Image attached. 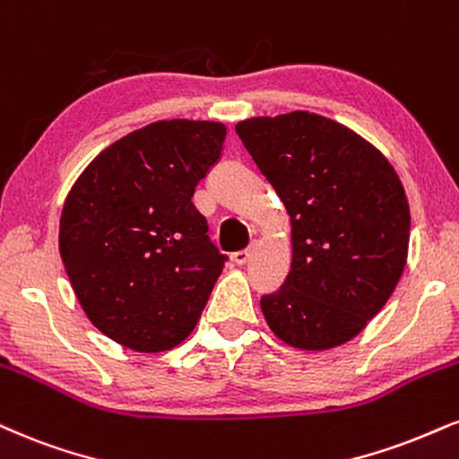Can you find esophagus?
<instances>
[{
    "instance_id": "obj_1",
    "label": "esophagus",
    "mask_w": 459,
    "mask_h": 459,
    "mask_svg": "<svg viewBox=\"0 0 459 459\" xmlns=\"http://www.w3.org/2000/svg\"><path fill=\"white\" fill-rule=\"evenodd\" d=\"M250 256H252V250H237V252H233V263L235 264H246L247 261H250Z\"/></svg>"
}]
</instances>
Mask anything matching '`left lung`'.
Listing matches in <instances>:
<instances>
[{"instance_id": "obj_1", "label": "left lung", "mask_w": 459, "mask_h": 459, "mask_svg": "<svg viewBox=\"0 0 459 459\" xmlns=\"http://www.w3.org/2000/svg\"><path fill=\"white\" fill-rule=\"evenodd\" d=\"M235 130L290 220V272L261 299L269 329L301 351L344 344L404 272L411 209L400 177L366 139L307 110Z\"/></svg>"}]
</instances>
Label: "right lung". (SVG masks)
Instances as JSON below:
<instances>
[{
	"label": "right lung",
	"instance_id": "1",
	"mask_svg": "<svg viewBox=\"0 0 459 459\" xmlns=\"http://www.w3.org/2000/svg\"><path fill=\"white\" fill-rule=\"evenodd\" d=\"M224 139L220 121H156L104 149L68 192L65 273L87 318L126 349L181 344L229 261L192 203Z\"/></svg>",
	"mask_w": 459,
	"mask_h": 459
}]
</instances>
